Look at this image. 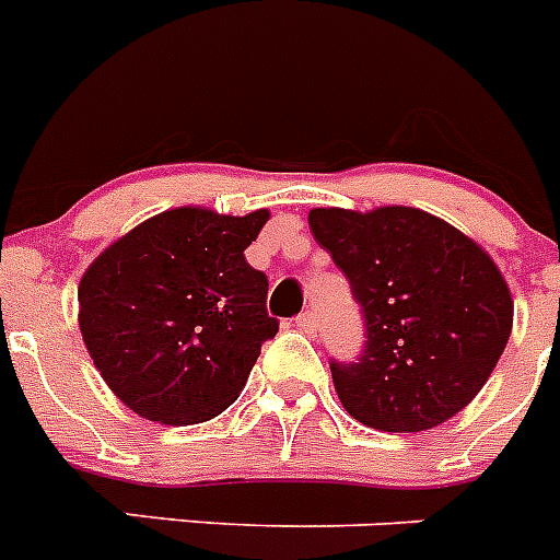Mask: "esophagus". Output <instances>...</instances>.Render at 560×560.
<instances>
[{
  "label": "esophagus",
  "instance_id": "esophagus-1",
  "mask_svg": "<svg viewBox=\"0 0 560 560\" xmlns=\"http://www.w3.org/2000/svg\"><path fill=\"white\" fill-rule=\"evenodd\" d=\"M295 326L301 328L304 334H310V337H315V334H317V315L312 310L301 312V315L295 317Z\"/></svg>",
  "mask_w": 560,
  "mask_h": 560
}]
</instances>
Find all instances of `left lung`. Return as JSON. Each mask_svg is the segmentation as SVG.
Instances as JSON below:
<instances>
[{"label": "left lung", "instance_id": "obj_1", "mask_svg": "<svg viewBox=\"0 0 560 560\" xmlns=\"http://www.w3.org/2000/svg\"><path fill=\"white\" fill-rule=\"evenodd\" d=\"M310 226L362 306V353L331 362L348 415L389 433L451 420L511 337L514 301L492 256L415 207L312 209Z\"/></svg>", "mask_w": 560, "mask_h": 560}]
</instances>
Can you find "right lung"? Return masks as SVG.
<instances>
[{
	"mask_svg": "<svg viewBox=\"0 0 560 560\" xmlns=\"http://www.w3.org/2000/svg\"><path fill=\"white\" fill-rule=\"evenodd\" d=\"M268 209L179 207L109 245L80 281V331L109 389L162 425L212 420L237 400L279 320L268 276L243 250Z\"/></svg>",
	"mask_w": 560,
	"mask_h": 560,
	"instance_id": "right-lung-1",
	"label": "right lung"
}]
</instances>
